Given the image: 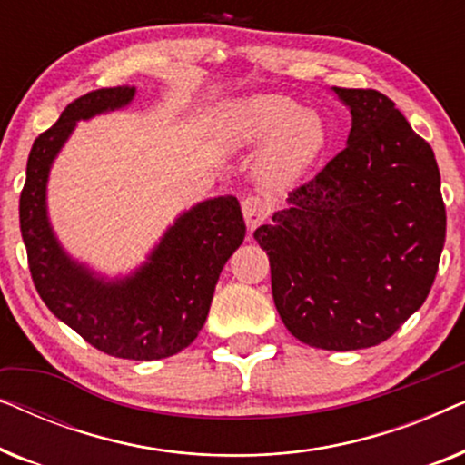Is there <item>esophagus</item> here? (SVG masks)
<instances>
[{"mask_svg": "<svg viewBox=\"0 0 465 465\" xmlns=\"http://www.w3.org/2000/svg\"><path fill=\"white\" fill-rule=\"evenodd\" d=\"M241 209H243L245 224L250 231L262 224V222L269 218V212H271L269 205H266L260 196H245L243 203H241Z\"/></svg>", "mask_w": 465, "mask_h": 465, "instance_id": "obj_1", "label": "esophagus"}]
</instances>
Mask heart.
Segmentation results:
<instances>
[{
    "mask_svg": "<svg viewBox=\"0 0 465 465\" xmlns=\"http://www.w3.org/2000/svg\"><path fill=\"white\" fill-rule=\"evenodd\" d=\"M228 135L237 143H262L260 175L266 186H285L313 164L328 143V126L320 112L298 107L282 94L241 101L228 116Z\"/></svg>",
    "mask_w": 465,
    "mask_h": 465,
    "instance_id": "1",
    "label": "heart"
}]
</instances>
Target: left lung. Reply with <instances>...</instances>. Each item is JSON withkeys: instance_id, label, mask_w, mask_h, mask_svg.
Here are the masks:
<instances>
[{"instance_id": "left-lung-1", "label": "left lung", "mask_w": 465, "mask_h": 465, "mask_svg": "<svg viewBox=\"0 0 465 465\" xmlns=\"http://www.w3.org/2000/svg\"><path fill=\"white\" fill-rule=\"evenodd\" d=\"M332 91L347 148L288 194L253 239L272 301L304 345L355 351L390 339L428 298L447 234L434 150L379 91Z\"/></svg>"}]
</instances>
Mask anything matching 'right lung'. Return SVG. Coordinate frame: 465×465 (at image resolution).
I'll list each match as a JSON object with an SVG mask.
<instances>
[{"label": "right lung", "instance_id": "add662e5", "mask_svg": "<svg viewBox=\"0 0 465 465\" xmlns=\"http://www.w3.org/2000/svg\"><path fill=\"white\" fill-rule=\"evenodd\" d=\"M135 86L99 88L75 99L34 142L18 203L21 232L37 294L94 349L123 360H163L199 336L226 260L243 243L245 222L234 196L196 203L175 218L145 262L107 279L63 250L48 220L46 190L54 158L78 120L123 110Z\"/></svg>", "mask_w": 465, "mask_h": 465}]
</instances>
